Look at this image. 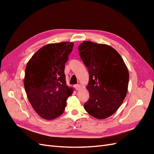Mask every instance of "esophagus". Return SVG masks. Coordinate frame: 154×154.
<instances>
[{
	"label": "esophagus",
	"mask_w": 154,
	"mask_h": 154,
	"mask_svg": "<svg viewBox=\"0 0 154 154\" xmlns=\"http://www.w3.org/2000/svg\"><path fill=\"white\" fill-rule=\"evenodd\" d=\"M74 87H75V89H76L77 91H79V90H80L81 89V85L79 84H77V85H75L74 86Z\"/></svg>",
	"instance_id": "34e87169"
}]
</instances>
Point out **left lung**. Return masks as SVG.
<instances>
[{
  "label": "left lung",
  "mask_w": 154,
  "mask_h": 154,
  "mask_svg": "<svg viewBox=\"0 0 154 154\" xmlns=\"http://www.w3.org/2000/svg\"><path fill=\"white\" fill-rule=\"evenodd\" d=\"M79 55L89 74V99L84 109L104 119L116 112L126 96L129 73L120 54L110 45L84 41Z\"/></svg>",
  "instance_id": "1"
}]
</instances>
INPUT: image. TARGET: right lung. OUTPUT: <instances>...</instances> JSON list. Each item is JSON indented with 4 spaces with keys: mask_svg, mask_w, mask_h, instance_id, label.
Here are the masks:
<instances>
[{
    "mask_svg": "<svg viewBox=\"0 0 154 154\" xmlns=\"http://www.w3.org/2000/svg\"><path fill=\"white\" fill-rule=\"evenodd\" d=\"M73 43L50 44L40 48L28 62L24 85L34 110L46 120L56 119L63 112L66 100L73 89L66 85L65 64Z\"/></svg>",
    "mask_w": 154,
    "mask_h": 154,
    "instance_id": "obj_1",
    "label": "right lung"
}]
</instances>
